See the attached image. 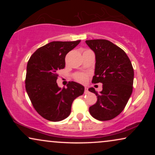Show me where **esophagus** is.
Listing matches in <instances>:
<instances>
[{
  "instance_id": "34e87169",
  "label": "esophagus",
  "mask_w": 155,
  "mask_h": 155,
  "mask_svg": "<svg viewBox=\"0 0 155 155\" xmlns=\"http://www.w3.org/2000/svg\"><path fill=\"white\" fill-rule=\"evenodd\" d=\"M88 88L87 87H84V93H85V94H87V93H88Z\"/></svg>"
}]
</instances>
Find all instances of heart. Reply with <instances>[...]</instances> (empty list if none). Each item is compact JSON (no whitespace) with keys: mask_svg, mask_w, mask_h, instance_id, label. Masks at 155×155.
Instances as JSON below:
<instances>
[{"mask_svg":"<svg viewBox=\"0 0 155 155\" xmlns=\"http://www.w3.org/2000/svg\"><path fill=\"white\" fill-rule=\"evenodd\" d=\"M76 80H78L80 82H84L87 80V75L85 73H78L75 76Z\"/></svg>","mask_w":155,"mask_h":155,"instance_id":"obj_1","label":"heart"}]
</instances>
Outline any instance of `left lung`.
Segmentation results:
<instances>
[{
  "mask_svg": "<svg viewBox=\"0 0 155 155\" xmlns=\"http://www.w3.org/2000/svg\"><path fill=\"white\" fill-rule=\"evenodd\" d=\"M85 42L94 51L96 59L92 82L103 84L99 93L94 88H89L97 96L96 104L89 111L99 120L113 119L121 113L132 94L134 78L132 64L124 51L108 40Z\"/></svg>",
  "mask_w": 155,
  "mask_h": 155,
  "instance_id": "left-lung-1",
  "label": "left lung"
}]
</instances>
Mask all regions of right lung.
Segmentation results:
<instances>
[{
    "label": "right lung",
    "instance_id": "right-lung-1",
    "mask_svg": "<svg viewBox=\"0 0 155 155\" xmlns=\"http://www.w3.org/2000/svg\"><path fill=\"white\" fill-rule=\"evenodd\" d=\"M80 42L51 41L38 48L27 63V93L37 113L50 121L66 118L74 99L84 93V86L78 82H69L63 89L56 82L57 73L65 68V56Z\"/></svg>",
    "mask_w": 155,
    "mask_h": 155
}]
</instances>
